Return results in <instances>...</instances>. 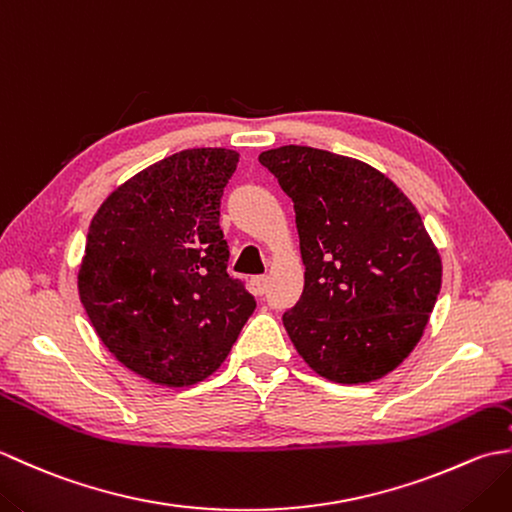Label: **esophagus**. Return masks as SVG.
<instances>
[{"label":"esophagus","mask_w":512,"mask_h":512,"mask_svg":"<svg viewBox=\"0 0 512 512\" xmlns=\"http://www.w3.org/2000/svg\"><path fill=\"white\" fill-rule=\"evenodd\" d=\"M253 290H255V295H264V292L268 290V277L266 275L253 277Z\"/></svg>","instance_id":"obj_1"}]
</instances>
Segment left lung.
I'll use <instances>...</instances> for the list:
<instances>
[{
    "label": "left lung",
    "mask_w": 512,
    "mask_h": 512,
    "mask_svg": "<svg viewBox=\"0 0 512 512\" xmlns=\"http://www.w3.org/2000/svg\"><path fill=\"white\" fill-rule=\"evenodd\" d=\"M295 204L306 284L284 328L319 376L369 383L418 345L442 286V259L411 200L385 173L332 151L259 154Z\"/></svg>",
    "instance_id": "obj_1"
}]
</instances>
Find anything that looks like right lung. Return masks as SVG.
Segmentation results:
<instances>
[{
    "instance_id": "1",
    "label": "right lung",
    "mask_w": 512,
    "mask_h": 512,
    "mask_svg": "<svg viewBox=\"0 0 512 512\" xmlns=\"http://www.w3.org/2000/svg\"><path fill=\"white\" fill-rule=\"evenodd\" d=\"M239 154L184 149L107 195L90 222L79 297L103 345L165 387L211 376L255 297L228 277L220 202Z\"/></svg>"
}]
</instances>
